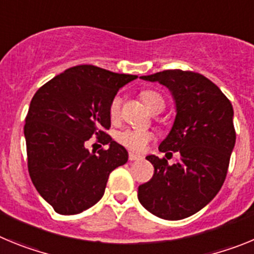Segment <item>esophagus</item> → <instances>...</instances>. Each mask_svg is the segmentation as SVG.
<instances>
[{
  "label": "esophagus",
  "instance_id": "34e87169",
  "mask_svg": "<svg viewBox=\"0 0 254 254\" xmlns=\"http://www.w3.org/2000/svg\"><path fill=\"white\" fill-rule=\"evenodd\" d=\"M128 159H129V160H131V161L141 160V159H142V156H141V155H137V154H133V152H129Z\"/></svg>",
  "mask_w": 254,
  "mask_h": 254
}]
</instances>
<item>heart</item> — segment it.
<instances>
[{"instance_id": "b5f03b06", "label": "heart", "mask_w": 254, "mask_h": 254, "mask_svg": "<svg viewBox=\"0 0 254 254\" xmlns=\"http://www.w3.org/2000/svg\"><path fill=\"white\" fill-rule=\"evenodd\" d=\"M141 98H142L143 103L147 105L151 112L159 111V109H164L163 96L159 93L154 90H145L141 93ZM121 109V98L120 96H114L112 99L111 104H109V116L112 120H116L118 114H120ZM117 141L123 145L127 149L132 150V151H142L146 147L147 143L151 141L152 133L146 129L140 128H126L123 131L118 132L116 136Z\"/></svg>"}]
</instances>
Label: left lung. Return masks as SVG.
Returning <instances> with one entry per match:
<instances>
[{"label": "left lung", "instance_id": "1", "mask_svg": "<svg viewBox=\"0 0 254 254\" xmlns=\"http://www.w3.org/2000/svg\"><path fill=\"white\" fill-rule=\"evenodd\" d=\"M141 78L172 94L176 118L159 150L178 151L181 160L169 165L165 159L146 156L155 172L138 187V201L160 219H186L210 203L225 181L235 145L233 105L199 73L167 69Z\"/></svg>", "mask_w": 254, "mask_h": 254}]
</instances>
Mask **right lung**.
<instances>
[{"label":"right lung","mask_w":254,"mask_h":254,"mask_svg":"<svg viewBox=\"0 0 254 254\" xmlns=\"http://www.w3.org/2000/svg\"><path fill=\"white\" fill-rule=\"evenodd\" d=\"M136 75L81 64L55 76L35 93L24 134L31 182L61 215L90 208L103 197L112 170L128 152L112 140L109 104ZM96 135L108 150L90 153L84 142Z\"/></svg>","instance_id":"add662e5"}]
</instances>
